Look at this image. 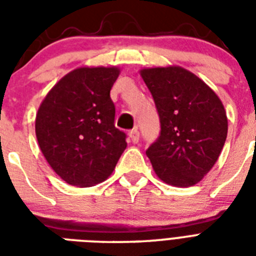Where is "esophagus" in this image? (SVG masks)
Segmentation results:
<instances>
[{
  "label": "esophagus",
  "mask_w": 256,
  "mask_h": 256,
  "mask_svg": "<svg viewBox=\"0 0 256 256\" xmlns=\"http://www.w3.org/2000/svg\"><path fill=\"white\" fill-rule=\"evenodd\" d=\"M128 138L132 140V144H136L138 140H140V132H138V128H132L128 132Z\"/></svg>",
  "instance_id": "1"
}]
</instances>
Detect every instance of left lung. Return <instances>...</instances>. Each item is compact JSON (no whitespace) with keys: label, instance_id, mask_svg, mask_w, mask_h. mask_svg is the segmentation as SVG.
I'll return each instance as SVG.
<instances>
[{"label":"left lung","instance_id":"8db88e82","mask_svg":"<svg viewBox=\"0 0 256 256\" xmlns=\"http://www.w3.org/2000/svg\"><path fill=\"white\" fill-rule=\"evenodd\" d=\"M160 116V132L146 150L164 182L188 187L218 160L227 138V116L218 96L179 66L140 70Z\"/></svg>","mask_w":256,"mask_h":256}]
</instances>
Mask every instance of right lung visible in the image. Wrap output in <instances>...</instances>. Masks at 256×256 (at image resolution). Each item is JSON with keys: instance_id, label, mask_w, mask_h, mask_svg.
I'll return each mask as SVG.
<instances>
[{"instance_id": "right-lung-1", "label": "right lung", "mask_w": 256, "mask_h": 256, "mask_svg": "<svg viewBox=\"0 0 256 256\" xmlns=\"http://www.w3.org/2000/svg\"><path fill=\"white\" fill-rule=\"evenodd\" d=\"M116 68H80L57 82L42 100L36 136L42 154L66 183L88 187L112 174L128 146L114 126L110 98Z\"/></svg>"}]
</instances>
